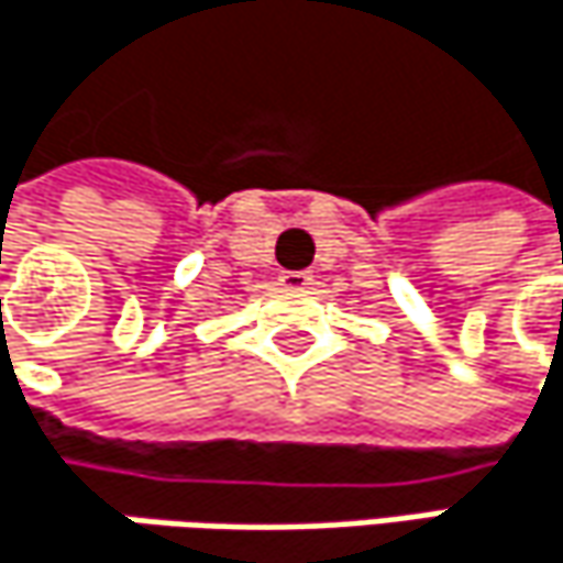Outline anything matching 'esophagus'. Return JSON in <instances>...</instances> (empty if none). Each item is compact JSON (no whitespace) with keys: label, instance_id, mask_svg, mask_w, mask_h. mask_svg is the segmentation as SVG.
<instances>
[{"label":"esophagus","instance_id":"obj_1","mask_svg":"<svg viewBox=\"0 0 563 563\" xmlns=\"http://www.w3.org/2000/svg\"><path fill=\"white\" fill-rule=\"evenodd\" d=\"M312 283V274H306V271H283L280 274V286L286 289H306Z\"/></svg>","mask_w":563,"mask_h":563}]
</instances>
